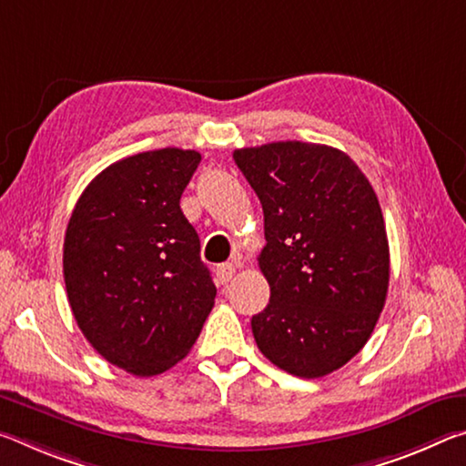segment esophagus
I'll list each match as a JSON object with an SVG mask.
<instances>
[{
    "label": "esophagus",
    "mask_w": 466,
    "mask_h": 466,
    "mask_svg": "<svg viewBox=\"0 0 466 466\" xmlns=\"http://www.w3.org/2000/svg\"><path fill=\"white\" fill-rule=\"evenodd\" d=\"M234 278V265L232 263H224V265H219L218 267V279H219V283H226L230 281Z\"/></svg>",
    "instance_id": "1"
}]
</instances>
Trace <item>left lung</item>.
I'll list each match as a JSON object with an SVG mask.
<instances>
[{"label":"left lung","instance_id":"obj_1","mask_svg":"<svg viewBox=\"0 0 466 466\" xmlns=\"http://www.w3.org/2000/svg\"><path fill=\"white\" fill-rule=\"evenodd\" d=\"M265 216L258 267L271 298L250 327L263 356L299 378L345 366L366 345L390 278L380 203L341 149L273 141L234 149Z\"/></svg>","mask_w":466,"mask_h":466}]
</instances>
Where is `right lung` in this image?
<instances>
[{"label": "right lung", "mask_w": 466, "mask_h": 466, "mask_svg": "<svg viewBox=\"0 0 466 466\" xmlns=\"http://www.w3.org/2000/svg\"><path fill=\"white\" fill-rule=\"evenodd\" d=\"M201 162L162 147L110 164L84 188L63 242V278L77 327L113 366L156 376L183 360L214 309L180 195Z\"/></svg>", "instance_id": "add662e5"}]
</instances>
